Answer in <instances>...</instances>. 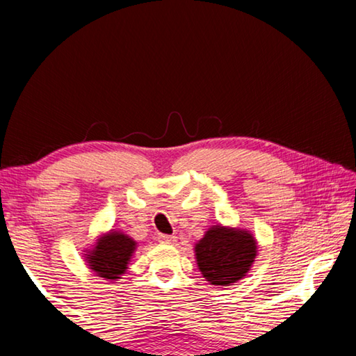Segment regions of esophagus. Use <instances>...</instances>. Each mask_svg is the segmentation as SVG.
<instances>
[{"mask_svg": "<svg viewBox=\"0 0 356 356\" xmlns=\"http://www.w3.org/2000/svg\"><path fill=\"white\" fill-rule=\"evenodd\" d=\"M159 242L165 243V245H171V243L176 242V237H174V236H163V234H161V236H159Z\"/></svg>", "mask_w": 356, "mask_h": 356, "instance_id": "obj_1", "label": "esophagus"}]
</instances>
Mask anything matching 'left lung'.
<instances>
[{
  "instance_id": "left-lung-1",
  "label": "left lung",
  "mask_w": 356,
  "mask_h": 356,
  "mask_svg": "<svg viewBox=\"0 0 356 356\" xmlns=\"http://www.w3.org/2000/svg\"><path fill=\"white\" fill-rule=\"evenodd\" d=\"M200 272L212 286H232L245 278L257 256V240L250 231L210 226L195 245Z\"/></svg>"
}]
</instances>
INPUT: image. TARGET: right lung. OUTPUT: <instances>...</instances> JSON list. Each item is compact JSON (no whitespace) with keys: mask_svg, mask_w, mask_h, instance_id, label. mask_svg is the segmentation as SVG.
Listing matches in <instances>:
<instances>
[{"mask_svg":"<svg viewBox=\"0 0 356 356\" xmlns=\"http://www.w3.org/2000/svg\"><path fill=\"white\" fill-rule=\"evenodd\" d=\"M136 246L135 240L127 234L111 229L99 236L92 248L84 250V261L100 278L116 281L127 272Z\"/></svg>","mask_w":356,"mask_h":356,"instance_id":"obj_1","label":"right lung"}]
</instances>
